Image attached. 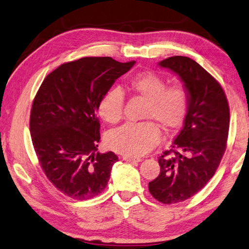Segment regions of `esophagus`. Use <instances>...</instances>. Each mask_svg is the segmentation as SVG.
<instances>
[{
  "label": "esophagus",
  "mask_w": 249,
  "mask_h": 249,
  "mask_svg": "<svg viewBox=\"0 0 249 249\" xmlns=\"http://www.w3.org/2000/svg\"><path fill=\"white\" fill-rule=\"evenodd\" d=\"M123 159H124V161L130 162V163H139L142 161V159H140V158H131V157H126V156H124Z\"/></svg>",
  "instance_id": "1"
}]
</instances>
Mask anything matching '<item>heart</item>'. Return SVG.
<instances>
[{
	"mask_svg": "<svg viewBox=\"0 0 249 249\" xmlns=\"http://www.w3.org/2000/svg\"><path fill=\"white\" fill-rule=\"evenodd\" d=\"M131 89L147 101L143 118L152 119L165 131L180 128L189 110V92L181 84L167 86L166 81L152 71L132 76ZM124 96L119 87L103 93L98 103V114L108 124H117L123 117ZM153 121L125 124L107 135L112 150L128 157H141L156 147L161 140L159 126Z\"/></svg>",
	"mask_w": 249,
	"mask_h": 249,
	"instance_id": "obj_1",
	"label": "heart"
}]
</instances>
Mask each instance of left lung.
Instances as JSON below:
<instances>
[{"label": "left lung", "mask_w": 249, "mask_h": 249, "mask_svg": "<svg viewBox=\"0 0 249 249\" xmlns=\"http://www.w3.org/2000/svg\"><path fill=\"white\" fill-rule=\"evenodd\" d=\"M159 65L179 75L190 98L183 128L159 158L160 175L149 182L150 194L171 204L197 194L214 176L227 146L230 112L222 86L195 60L171 56Z\"/></svg>", "instance_id": "8db88e82"}]
</instances>
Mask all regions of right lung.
Masks as SVG:
<instances>
[{
	"mask_svg": "<svg viewBox=\"0 0 249 249\" xmlns=\"http://www.w3.org/2000/svg\"><path fill=\"white\" fill-rule=\"evenodd\" d=\"M134 60L83 57L65 63L46 76L33 101L30 131L40 166L66 196L87 200L106 189L118 158L99 153L98 103Z\"/></svg>",
	"mask_w": 249,
	"mask_h": 249,
	"instance_id": "obj_1",
	"label": "right lung"
}]
</instances>
